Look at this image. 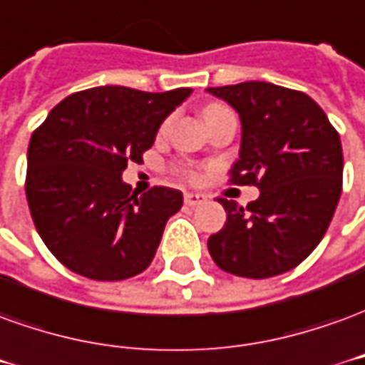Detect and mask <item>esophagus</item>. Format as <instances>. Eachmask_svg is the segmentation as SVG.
<instances>
[{"label":"esophagus","instance_id":"esophagus-1","mask_svg":"<svg viewBox=\"0 0 365 365\" xmlns=\"http://www.w3.org/2000/svg\"><path fill=\"white\" fill-rule=\"evenodd\" d=\"M208 200L204 195H198V192H187L185 195V204L187 206H200V204H204Z\"/></svg>","mask_w":365,"mask_h":365}]
</instances>
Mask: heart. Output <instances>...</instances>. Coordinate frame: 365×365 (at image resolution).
Returning <instances> with one entry per match:
<instances>
[{
  "instance_id": "heart-1",
  "label": "heart",
  "mask_w": 365,
  "mask_h": 365,
  "mask_svg": "<svg viewBox=\"0 0 365 365\" xmlns=\"http://www.w3.org/2000/svg\"><path fill=\"white\" fill-rule=\"evenodd\" d=\"M220 108H222V106H208V108L204 110V113H206V112H212V110H220ZM165 128H167V125H165Z\"/></svg>"
}]
</instances>
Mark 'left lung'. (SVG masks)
<instances>
[{
  "mask_svg": "<svg viewBox=\"0 0 365 365\" xmlns=\"http://www.w3.org/2000/svg\"><path fill=\"white\" fill-rule=\"evenodd\" d=\"M240 115L232 180L257 185L247 206L220 198L226 224L208 237L220 269L267 279L307 259L327 234L342 192V143L311 96L271 82L206 88Z\"/></svg>",
  "mask_w": 365,
  "mask_h": 365,
  "instance_id": "1",
  "label": "left lung"
}]
</instances>
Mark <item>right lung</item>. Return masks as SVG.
<instances>
[{"label": "right lung", "instance_id": "right-lung-1", "mask_svg": "<svg viewBox=\"0 0 365 365\" xmlns=\"http://www.w3.org/2000/svg\"><path fill=\"white\" fill-rule=\"evenodd\" d=\"M190 94L90 88L54 106L31 135L27 202L38 236L64 267L94 281H121L149 267L182 192L155 187L131 195L121 175Z\"/></svg>", "mask_w": 365, "mask_h": 365}]
</instances>
